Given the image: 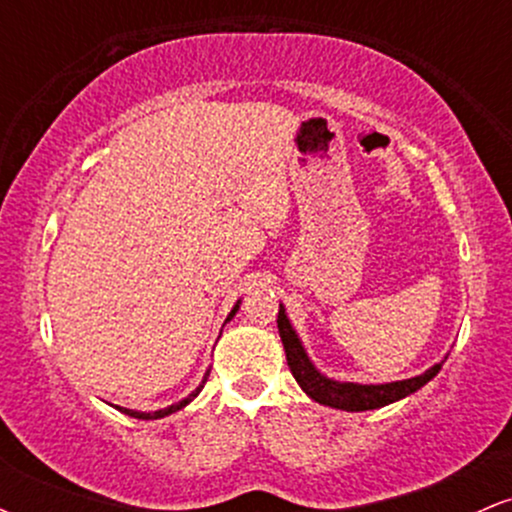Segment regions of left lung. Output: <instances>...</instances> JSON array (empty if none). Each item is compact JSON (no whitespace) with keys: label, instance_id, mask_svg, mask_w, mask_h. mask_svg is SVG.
<instances>
[{"label":"left lung","instance_id":"left-lung-1","mask_svg":"<svg viewBox=\"0 0 512 512\" xmlns=\"http://www.w3.org/2000/svg\"><path fill=\"white\" fill-rule=\"evenodd\" d=\"M276 327H279V337L284 342L286 349V361L293 378L298 380V385L308 392L315 402L327 404L334 409H346V411H366V409H378L385 404L397 402V399L411 395L419 387H424L433 375H438V370L443 363H436L431 370H426L424 375H416V378L399 380V383H387V385H354V383H334L327 380L325 375H320L313 368V363L305 356L301 342H298L296 332L286 320L284 308H279L276 315Z\"/></svg>","mask_w":512,"mask_h":512}]
</instances>
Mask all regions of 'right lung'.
Instances as JSON below:
<instances>
[{
	"mask_svg": "<svg viewBox=\"0 0 512 512\" xmlns=\"http://www.w3.org/2000/svg\"><path fill=\"white\" fill-rule=\"evenodd\" d=\"M236 313H238V305H236V308H233V310H231V315H228V317H226V320H231V317H233V315H236ZM204 383H207V378H204V380H202V385H199V387H197V390H195V392H192V395H190V397H187V399H182V402H180V404H173V407H168V409H158V411H151V414H139V411H132V409H120V411H125V414H129V416H134V419H163V416L173 414V411H178V409H182V407H185V404H190V402H192V399H195V397L199 395V390H202V387H204Z\"/></svg>",
	"mask_w": 512,
	"mask_h": 512,
	"instance_id": "obj_1",
	"label": "right lung"
}]
</instances>
